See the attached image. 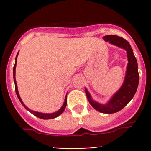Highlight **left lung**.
I'll return each instance as SVG.
<instances>
[{
	"mask_svg": "<svg viewBox=\"0 0 151 151\" xmlns=\"http://www.w3.org/2000/svg\"><path fill=\"white\" fill-rule=\"evenodd\" d=\"M106 42L115 45L119 47L124 48L127 52V58L129 63L124 84L121 89L114 95L111 99L107 104L103 105L93 101L88 91L85 92L90 104L96 111L104 114H113L119 111L126 106L132 99L136 92L139 82V74L138 72V63L135 58L133 50L129 42L123 37L116 35H106L103 37Z\"/></svg>",
	"mask_w": 151,
	"mask_h": 151,
	"instance_id": "8db88e82",
	"label": "left lung"
}]
</instances>
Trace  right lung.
<instances>
[{
	"label": "right lung",
	"instance_id": "obj_1",
	"mask_svg": "<svg viewBox=\"0 0 151 151\" xmlns=\"http://www.w3.org/2000/svg\"><path fill=\"white\" fill-rule=\"evenodd\" d=\"M18 53L17 54L16 58H15V63L14 67H13V79H14V82H15V92H16V94H17V96H18V99L20 100V101L21 102V104H22V106H23L25 107V108L27 109V110H28L30 112V113H32V114H33V115H35V116H37L38 118H40V119H54V118L58 117V116H60V114H61L62 112H63L64 111H65V109L66 108V106H67V96H66V98H65V102H64V104L62 106V108L60 109L59 111H57V112H55V113H52V114H43V113H40V112L34 111H32V110H30V109H29L23 104V102H22V99L20 97V95H19V93H18V86H17L16 80H15V67H16L17 57H18Z\"/></svg>",
	"mask_w": 151,
	"mask_h": 151
}]
</instances>
